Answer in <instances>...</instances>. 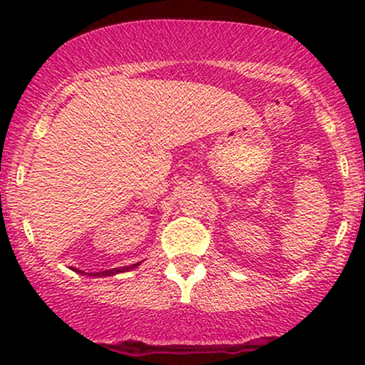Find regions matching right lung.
<instances>
[{"mask_svg":"<svg viewBox=\"0 0 365 365\" xmlns=\"http://www.w3.org/2000/svg\"><path fill=\"white\" fill-rule=\"evenodd\" d=\"M138 264H133L131 267L129 266H124V267H121V269H113V271H104V272H94V274H89V276H98V277H101V276H114V274H118V272H123V271H128V269H133V267H136ZM76 272H81V271H76ZM83 274V272H81Z\"/></svg>","mask_w":365,"mask_h":365,"instance_id":"right-lung-1","label":"right lung"}]
</instances>
